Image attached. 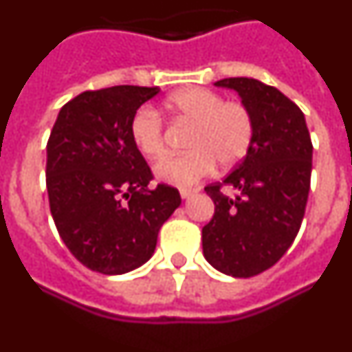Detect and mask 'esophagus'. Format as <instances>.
<instances>
[{"label": "esophagus", "instance_id": "34e87169", "mask_svg": "<svg viewBox=\"0 0 352 352\" xmlns=\"http://www.w3.org/2000/svg\"><path fill=\"white\" fill-rule=\"evenodd\" d=\"M195 192H197L195 188H186V186L185 188H179V195H182V199H188L190 195H194Z\"/></svg>", "mask_w": 352, "mask_h": 352}]
</instances>
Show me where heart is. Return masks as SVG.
<instances>
[{"mask_svg": "<svg viewBox=\"0 0 352 352\" xmlns=\"http://www.w3.org/2000/svg\"><path fill=\"white\" fill-rule=\"evenodd\" d=\"M166 107L174 118L192 125L186 141L188 153L162 160L155 174L162 182L188 186L213 170L243 160L254 139V120L241 102H226L220 93L201 86H188L173 93ZM130 139L141 155L158 160L166 153L164 125L155 111L139 109L130 120Z\"/></svg>", "mask_w": 352, "mask_h": 352, "instance_id": "obj_1", "label": "heart"}]
</instances>
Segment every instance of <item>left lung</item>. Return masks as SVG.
I'll use <instances>...</instances> for the list:
<instances>
[{
	"instance_id": "1",
	"label": "left lung",
	"mask_w": 352,
	"mask_h": 352,
	"mask_svg": "<svg viewBox=\"0 0 352 352\" xmlns=\"http://www.w3.org/2000/svg\"><path fill=\"white\" fill-rule=\"evenodd\" d=\"M214 86L238 93L254 120V139L236 169L204 188L214 214L203 227V252L214 270L248 278L272 268L296 238L314 148L301 109L276 88L248 77Z\"/></svg>"
}]
</instances>
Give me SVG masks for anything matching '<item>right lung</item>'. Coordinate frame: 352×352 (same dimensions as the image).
<instances>
[{
	"label": "right lung",
	"mask_w": 352,
	"mask_h": 352,
	"mask_svg": "<svg viewBox=\"0 0 352 352\" xmlns=\"http://www.w3.org/2000/svg\"><path fill=\"white\" fill-rule=\"evenodd\" d=\"M160 91L113 86L61 107L47 141L49 206L72 256L104 275H123L153 256L158 231L182 204L176 188L149 186L130 120Z\"/></svg>",
	"instance_id": "add662e5"
}]
</instances>
